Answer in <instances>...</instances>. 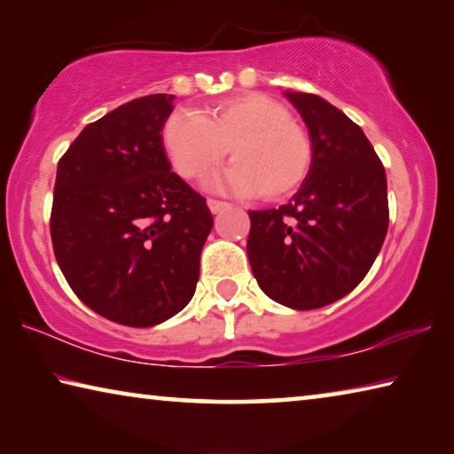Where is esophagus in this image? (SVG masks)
I'll return each mask as SVG.
<instances>
[{"instance_id":"obj_1","label":"esophagus","mask_w":454,"mask_h":454,"mask_svg":"<svg viewBox=\"0 0 454 454\" xmlns=\"http://www.w3.org/2000/svg\"><path fill=\"white\" fill-rule=\"evenodd\" d=\"M206 204H208V208H210L212 214H218L224 208H228L226 202H222V200H214V198H208V202H206Z\"/></svg>"}]
</instances>
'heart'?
I'll use <instances>...</instances> for the list:
<instances>
[{
	"label": "heart",
	"mask_w": 454,
	"mask_h": 454,
	"mask_svg": "<svg viewBox=\"0 0 454 454\" xmlns=\"http://www.w3.org/2000/svg\"><path fill=\"white\" fill-rule=\"evenodd\" d=\"M162 144L174 170L196 180L224 160H234L210 180L266 200H280L301 188L312 164L310 137L282 104L262 94H242L212 106L202 116L178 110L164 121Z\"/></svg>",
	"instance_id": "heart-1"
}]
</instances>
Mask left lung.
<instances>
[{"instance_id":"obj_1","label":"left lung","mask_w":454,"mask_h":454,"mask_svg":"<svg viewBox=\"0 0 454 454\" xmlns=\"http://www.w3.org/2000/svg\"><path fill=\"white\" fill-rule=\"evenodd\" d=\"M309 128L312 164L280 208L250 214L246 250L268 298L294 310L355 290L388 230L387 174L360 126L325 98L284 91Z\"/></svg>"}]
</instances>
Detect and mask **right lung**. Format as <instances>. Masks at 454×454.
Here are the masks:
<instances>
[{"label": "right lung", "mask_w": 454, "mask_h": 454, "mask_svg": "<svg viewBox=\"0 0 454 454\" xmlns=\"http://www.w3.org/2000/svg\"><path fill=\"white\" fill-rule=\"evenodd\" d=\"M174 96L132 99L88 124L58 164L51 208L56 260L80 301L118 325H160L196 292L212 230L162 144Z\"/></svg>", "instance_id": "obj_1"}]
</instances>
